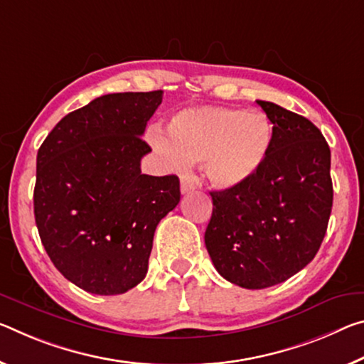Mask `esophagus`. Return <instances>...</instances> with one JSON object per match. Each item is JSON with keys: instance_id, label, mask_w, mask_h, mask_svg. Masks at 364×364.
Masks as SVG:
<instances>
[{"instance_id": "1", "label": "esophagus", "mask_w": 364, "mask_h": 364, "mask_svg": "<svg viewBox=\"0 0 364 364\" xmlns=\"http://www.w3.org/2000/svg\"><path fill=\"white\" fill-rule=\"evenodd\" d=\"M200 186V183L198 181V178H194L191 175H186L181 178V193L186 194V193H191L194 189H198Z\"/></svg>"}]
</instances>
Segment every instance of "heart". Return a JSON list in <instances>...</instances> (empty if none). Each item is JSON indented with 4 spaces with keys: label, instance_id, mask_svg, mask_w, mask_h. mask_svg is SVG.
<instances>
[{
    "label": "heart",
    "instance_id": "b5f03b06",
    "mask_svg": "<svg viewBox=\"0 0 364 364\" xmlns=\"http://www.w3.org/2000/svg\"><path fill=\"white\" fill-rule=\"evenodd\" d=\"M151 142L171 168L203 164L213 186L233 189L262 168L274 144V124L262 112L193 107L173 114L168 137L154 131Z\"/></svg>",
    "mask_w": 364,
    "mask_h": 364
}]
</instances>
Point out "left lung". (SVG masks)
<instances>
[{
    "label": "left lung",
    "mask_w": 364,
    "mask_h": 364,
    "mask_svg": "<svg viewBox=\"0 0 364 364\" xmlns=\"http://www.w3.org/2000/svg\"><path fill=\"white\" fill-rule=\"evenodd\" d=\"M274 124L262 168L233 189L212 191L204 240L217 272L261 290L282 284L313 261L332 210L331 149L301 114L257 100Z\"/></svg>",
    "instance_id": "1"
}]
</instances>
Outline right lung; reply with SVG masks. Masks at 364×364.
<instances>
[{
  "label": "right lung",
  "mask_w": 364,
  "mask_h": 364,
  "mask_svg": "<svg viewBox=\"0 0 364 364\" xmlns=\"http://www.w3.org/2000/svg\"><path fill=\"white\" fill-rule=\"evenodd\" d=\"M164 92L108 94L66 114L37 154L33 213L55 267L94 295L147 274L159 222L180 203L176 175L141 173L142 134Z\"/></svg>",
  "instance_id": "1"
}]
</instances>
